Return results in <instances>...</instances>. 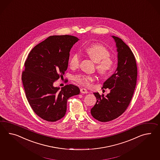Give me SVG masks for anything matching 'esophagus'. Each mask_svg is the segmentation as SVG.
Returning <instances> with one entry per match:
<instances>
[{
	"mask_svg": "<svg viewBox=\"0 0 160 160\" xmlns=\"http://www.w3.org/2000/svg\"><path fill=\"white\" fill-rule=\"evenodd\" d=\"M80 92L82 94H87L88 93V91L87 90H86V88H81L80 89Z\"/></svg>",
	"mask_w": 160,
	"mask_h": 160,
	"instance_id": "esophagus-1",
	"label": "esophagus"
}]
</instances>
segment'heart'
Returning <instances> with one entry per match:
<instances>
[{
  "label": "heart",
  "instance_id": "heart-1",
  "mask_svg": "<svg viewBox=\"0 0 160 160\" xmlns=\"http://www.w3.org/2000/svg\"><path fill=\"white\" fill-rule=\"evenodd\" d=\"M86 53L97 62V68L102 74L109 73L113 70L114 66V61L109 58V51L105 46L99 44H94L87 47ZM80 62V55L76 52L72 55L69 60V66L72 69L78 68ZM95 79L94 76L88 74H78L75 76L74 80L83 86H90L91 83Z\"/></svg>",
  "mask_w": 160,
  "mask_h": 160
}]
</instances>
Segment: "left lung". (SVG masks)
Returning <instances> with one entry per match:
<instances>
[{
  "mask_svg": "<svg viewBox=\"0 0 160 160\" xmlns=\"http://www.w3.org/2000/svg\"><path fill=\"white\" fill-rule=\"evenodd\" d=\"M116 43L117 67L114 73L103 82V88L110 91L104 97L94 92L97 102L91 109L92 116L108 122L121 116L128 108L137 84V66L134 55L122 39L112 36Z\"/></svg>",
  "mask_w": 160,
  "mask_h": 160,
  "instance_id": "8db88e82",
  "label": "left lung"
}]
</instances>
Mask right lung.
Instances as JSON below:
<instances>
[{
	"label": "right lung",
	"mask_w": 160,
	"mask_h": 160,
	"mask_svg": "<svg viewBox=\"0 0 160 160\" xmlns=\"http://www.w3.org/2000/svg\"><path fill=\"white\" fill-rule=\"evenodd\" d=\"M78 38L71 35L51 36L37 44L25 62L22 81L28 101L43 120L54 122L66 113L69 98L80 94L78 87H55L54 82L68 69L70 49Z\"/></svg>",
	"instance_id": "add662e5"
}]
</instances>
